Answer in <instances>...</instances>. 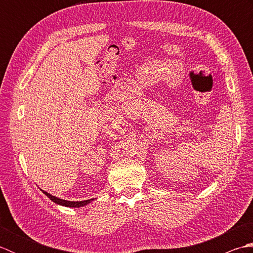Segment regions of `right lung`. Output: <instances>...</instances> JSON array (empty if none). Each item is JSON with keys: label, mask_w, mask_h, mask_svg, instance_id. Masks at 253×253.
Wrapping results in <instances>:
<instances>
[{"label": "right lung", "mask_w": 253, "mask_h": 253, "mask_svg": "<svg viewBox=\"0 0 253 253\" xmlns=\"http://www.w3.org/2000/svg\"><path fill=\"white\" fill-rule=\"evenodd\" d=\"M41 191L44 193V195L50 199V200H52L54 203L56 204H60V206H63V207H67V208H82V207H85L87 204H89L90 202H92L94 199H90V200H84V201H68V200H64V199H60L57 198L55 196H52L51 193L46 192L44 190Z\"/></svg>", "instance_id": "right-lung-1"}]
</instances>
